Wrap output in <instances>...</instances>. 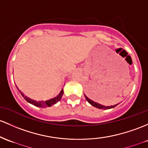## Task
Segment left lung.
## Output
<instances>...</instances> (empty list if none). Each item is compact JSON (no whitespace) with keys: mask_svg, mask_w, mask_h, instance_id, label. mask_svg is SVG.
I'll return each mask as SVG.
<instances>
[{"mask_svg":"<svg viewBox=\"0 0 148 148\" xmlns=\"http://www.w3.org/2000/svg\"><path fill=\"white\" fill-rule=\"evenodd\" d=\"M85 95V98H86V99L87 101L88 102V103H90V105H92V106H93V107H95V108H98V109H103V110H108V109H111V108H114V107H116V105H118V104H116V105H112V106H105V105H100V104L96 103V102L92 101V100H90V98H88L86 95Z\"/></svg>","mask_w":148,"mask_h":148,"instance_id":"1","label":"left lung"}]
</instances>
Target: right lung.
I'll return each mask as SVG.
<instances>
[{
  "label": "right lung",
  "instance_id": "right-lung-1",
  "mask_svg": "<svg viewBox=\"0 0 148 148\" xmlns=\"http://www.w3.org/2000/svg\"><path fill=\"white\" fill-rule=\"evenodd\" d=\"M19 92H20L21 95H22V97H23V98L25 99L28 103L32 104V105H35V106L36 107H39V108H47V107H50L52 106V105H55V104L58 103L59 100H60L62 96L63 95V92H64V91H63V89H62L60 92L56 97H55V98H51L48 100H45V101H43V100H41V101H36V100H32V99L28 98V97L25 96V95H24L21 91Z\"/></svg>",
  "mask_w": 148,
  "mask_h": 148
}]
</instances>
